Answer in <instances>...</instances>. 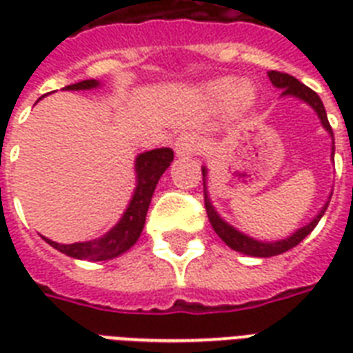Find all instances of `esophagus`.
I'll return each instance as SVG.
<instances>
[{"label":"esophagus","mask_w":353,"mask_h":353,"mask_svg":"<svg viewBox=\"0 0 353 353\" xmlns=\"http://www.w3.org/2000/svg\"><path fill=\"white\" fill-rule=\"evenodd\" d=\"M199 150H201V139H199L196 133H183V135L177 137L176 154L179 155V157L198 154Z\"/></svg>","instance_id":"obj_1"}]
</instances>
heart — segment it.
Returning <instances> with one entry per match:
<instances>
[{"label": "heart", "instance_id": "1", "mask_svg": "<svg viewBox=\"0 0 353 353\" xmlns=\"http://www.w3.org/2000/svg\"><path fill=\"white\" fill-rule=\"evenodd\" d=\"M205 95L214 104H229L236 110H245L254 102L256 91L251 82H238L236 79H218L205 85Z\"/></svg>", "mask_w": 353, "mask_h": 353}]
</instances>
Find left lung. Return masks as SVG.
I'll list each match as a JSON object with an SVG mask.
<instances>
[{"instance_id":"8db88e82","label":"left lung","mask_w":353,"mask_h":353,"mask_svg":"<svg viewBox=\"0 0 353 353\" xmlns=\"http://www.w3.org/2000/svg\"><path fill=\"white\" fill-rule=\"evenodd\" d=\"M268 74H269V80H271V84H273L274 88L282 90V97H296V99H301V101H304L306 104H310V106L317 112L319 119H321V122H323L324 130L334 137V132H332V126H330L328 117H326V110H324L323 101H321V97H319L315 91L310 90L307 85H304L302 82H299L295 77H291V74L288 73L269 71ZM334 152H335V144L332 146V155H334ZM201 172H203V187H205L207 168H201ZM328 203H330V199L326 201L323 210H321V212H319V214L315 216L310 223H307V225H304L302 229L293 232L290 238H284V240H279V241H258L254 240V238H251V236L236 231L234 227H231L227 221L221 220L220 216H218V212L214 210V207L210 205V199L209 196H207V188H205V209H207V216H209L210 225H212V229L216 231V234L220 236L221 240L225 241L227 245L231 247V249H234V251L249 254V256H258V258L276 256V254H282V252L290 251V249H293L295 245H299V243H301V241L304 240V238L313 231V229H315L319 220L323 218V214L326 212V209H328Z\"/></svg>"}]
</instances>
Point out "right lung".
Segmentation results:
<instances>
[{
	"mask_svg": "<svg viewBox=\"0 0 353 353\" xmlns=\"http://www.w3.org/2000/svg\"><path fill=\"white\" fill-rule=\"evenodd\" d=\"M97 85H99L97 80H82L77 84L65 85L63 90H93ZM172 161H174V152L170 148L150 150V152L137 155V159H135L137 187H135V192L132 196V201H130L126 212L122 214L117 225L102 238L91 241H79V243H68V245L57 243L49 238H43V240L63 254L79 258V260L99 262V260H110V258H115L122 252H126L143 232L155 185L159 181V177L163 176V172L170 166Z\"/></svg>",
	"mask_w": 353,
	"mask_h": 353,
	"instance_id": "add662e5",
	"label": "right lung"
}]
</instances>
